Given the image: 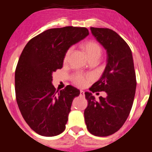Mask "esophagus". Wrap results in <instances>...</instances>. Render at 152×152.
<instances>
[{
	"label": "esophagus",
	"mask_w": 152,
	"mask_h": 152,
	"mask_svg": "<svg viewBox=\"0 0 152 152\" xmlns=\"http://www.w3.org/2000/svg\"><path fill=\"white\" fill-rule=\"evenodd\" d=\"M80 96H84V92L83 91H80Z\"/></svg>",
	"instance_id": "esophagus-1"
}]
</instances>
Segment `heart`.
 <instances>
[{
	"label": "heart",
	"instance_id": "heart-1",
	"mask_svg": "<svg viewBox=\"0 0 152 152\" xmlns=\"http://www.w3.org/2000/svg\"><path fill=\"white\" fill-rule=\"evenodd\" d=\"M84 50L88 55V58L91 59H99L101 56L102 49L100 46L94 41H88L84 44ZM72 48H69L64 56V62H66L72 52ZM72 80L75 85L78 87H84L88 84L89 77L80 73H76L72 75Z\"/></svg>",
	"mask_w": 152,
	"mask_h": 152
}]
</instances>
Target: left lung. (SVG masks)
<instances>
[{"label":"left lung","instance_id":"obj_1","mask_svg":"<svg viewBox=\"0 0 152 152\" xmlns=\"http://www.w3.org/2000/svg\"><path fill=\"white\" fill-rule=\"evenodd\" d=\"M92 34L107 52V64L102 77L90 91H105L107 97L96 100L85 92L88 107L84 119L88 131L96 136H108L121 128L131 111L136 89V77L132 51L115 31L91 27Z\"/></svg>","mask_w":152,"mask_h":152}]
</instances>
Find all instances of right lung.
<instances>
[{
  "label": "right lung",
  "instance_id": "1",
  "mask_svg": "<svg viewBox=\"0 0 152 152\" xmlns=\"http://www.w3.org/2000/svg\"><path fill=\"white\" fill-rule=\"evenodd\" d=\"M88 35L85 27L53 28L24 47L15 71L16 99L24 120L39 135L56 136L65 129L72 101L80 91L71 85L56 91L52 73L62 68L70 47Z\"/></svg>",
  "mask_w": 152,
  "mask_h": 152
}]
</instances>
